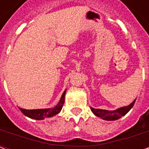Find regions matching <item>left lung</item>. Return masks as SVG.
Segmentation results:
<instances>
[{"label":"left lung","instance_id":"left-lung-1","mask_svg":"<svg viewBox=\"0 0 149 149\" xmlns=\"http://www.w3.org/2000/svg\"><path fill=\"white\" fill-rule=\"evenodd\" d=\"M135 101H136V99L128 106L121 107L116 110L100 109H94L93 107H90V109L91 111L93 112L94 115L103 119L104 120H116L118 119L121 118V116L126 115L131 110L132 108L134 105Z\"/></svg>","mask_w":149,"mask_h":149}]
</instances>
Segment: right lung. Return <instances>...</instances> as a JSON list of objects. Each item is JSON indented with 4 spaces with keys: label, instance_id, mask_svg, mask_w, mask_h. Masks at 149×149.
Returning <instances> with one entry per match:
<instances>
[{
    "label": "right lung",
    "instance_id": "obj_1",
    "mask_svg": "<svg viewBox=\"0 0 149 149\" xmlns=\"http://www.w3.org/2000/svg\"><path fill=\"white\" fill-rule=\"evenodd\" d=\"M65 93H66V89L65 92L62 94L61 99L59 100L58 104L54 106L53 108H50V109H24L19 108L22 113L31 119H34V120H45V118H50L54 116L56 114H58L59 112H61L62 109V107L65 102Z\"/></svg>",
    "mask_w": 149,
    "mask_h": 149
}]
</instances>
